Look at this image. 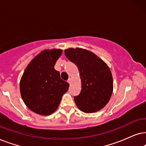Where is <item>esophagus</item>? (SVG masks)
I'll list each match as a JSON object with an SVG mask.
<instances>
[{"instance_id":"obj_1","label":"esophagus","mask_w":146,"mask_h":146,"mask_svg":"<svg viewBox=\"0 0 146 146\" xmlns=\"http://www.w3.org/2000/svg\"><path fill=\"white\" fill-rule=\"evenodd\" d=\"M71 81H72V79H71V78H69V79H68L67 80V82L69 83V84H71Z\"/></svg>"}]
</instances>
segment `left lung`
I'll return each instance as SVG.
<instances>
[{
  "label": "left lung",
  "instance_id": "obj_1",
  "mask_svg": "<svg viewBox=\"0 0 146 146\" xmlns=\"http://www.w3.org/2000/svg\"><path fill=\"white\" fill-rule=\"evenodd\" d=\"M65 55L78 67L81 91L74 101L83 112L91 113L102 110L110 101L113 89L111 72L108 65L90 50L69 48Z\"/></svg>",
  "mask_w": 146,
  "mask_h": 146
}]
</instances>
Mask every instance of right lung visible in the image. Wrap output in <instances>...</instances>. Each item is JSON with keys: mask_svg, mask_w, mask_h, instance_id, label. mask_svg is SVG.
<instances>
[{"mask_svg": "<svg viewBox=\"0 0 146 146\" xmlns=\"http://www.w3.org/2000/svg\"><path fill=\"white\" fill-rule=\"evenodd\" d=\"M63 50H42L25 69L20 81V91L29 110L41 115H49L57 110L69 84L62 80L55 65Z\"/></svg>", "mask_w": 146, "mask_h": 146, "instance_id": "1", "label": "right lung"}]
</instances>
